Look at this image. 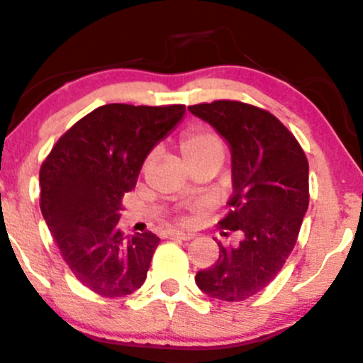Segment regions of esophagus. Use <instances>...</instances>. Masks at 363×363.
<instances>
[{"label": "esophagus", "instance_id": "esophagus-1", "mask_svg": "<svg viewBox=\"0 0 363 363\" xmlns=\"http://www.w3.org/2000/svg\"><path fill=\"white\" fill-rule=\"evenodd\" d=\"M165 235H167V238H179V240H191L193 238L191 233L179 231V230H169Z\"/></svg>", "mask_w": 363, "mask_h": 363}]
</instances>
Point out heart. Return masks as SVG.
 <instances>
[{"mask_svg":"<svg viewBox=\"0 0 363 363\" xmlns=\"http://www.w3.org/2000/svg\"><path fill=\"white\" fill-rule=\"evenodd\" d=\"M181 152L184 162L189 160L201 158V156L207 155H220L223 156V144L217 139L216 135L208 132H189L188 135H184V139L181 140Z\"/></svg>","mask_w":363,"mask_h":363,"instance_id":"b5f03b06","label":"heart"}]
</instances>
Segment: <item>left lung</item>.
<instances>
[{
  "label": "left lung",
  "mask_w": 363,
  "mask_h": 363,
  "mask_svg": "<svg viewBox=\"0 0 363 363\" xmlns=\"http://www.w3.org/2000/svg\"><path fill=\"white\" fill-rule=\"evenodd\" d=\"M188 109L230 146L231 211L219 226L240 236L230 247L216 240L219 259L194 281L213 299L245 301L268 287L296 245L310 203L306 155L272 113L255 106L216 101Z\"/></svg>",
  "instance_id": "1"
}]
</instances>
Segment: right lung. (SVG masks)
<instances>
[{"label": "right lung", "mask_w": 363, "mask_h": 363, "mask_svg": "<svg viewBox=\"0 0 363 363\" xmlns=\"http://www.w3.org/2000/svg\"><path fill=\"white\" fill-rule=\"evenodd\" d=\"M186 106L106 104L57 140L40 170L41 213L64 261L90 291L123 297L144 284L160 238L118 228L121 198Z\"/></svg>", "instance_id": "right-lung-1"}]
</instances>
